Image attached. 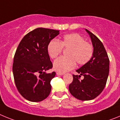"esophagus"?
Returning a JSON list of instances; mask_svg holds the SVG:
<instances>
[{"mask_svg":"<svg viewBox=\"0 0 120 120\" xmlns=\"http://www.w3.org/2000/svg\"><path fill=\"white\" fill-rule=\"evenodd\" d=\"M56 74L58 75H60V76H61V75H64V73H61V72H59V71L57 72Z\"/></svg>","mask_w":120,"mask_h":120,"instance_id":"obj_1","label":"esophagus"}]
</instances>
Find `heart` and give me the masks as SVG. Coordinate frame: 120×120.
I'll return each mask as SVG.
<instances>
[{
	"label": "heart",
	"mask_w": 120,
	"mask_h": 120,
	"mask_svg": "<svg viewBox=\"0 0 120 120\" xmlns=\"http://www.w3.org/2000/svg\"><path fill=\"white\" fill-rule=\"evenodd\" d=\"M63 47L69 48L68 57H59L53 64L54 68L61 73L74 68L76 62L79 65L86 64L91 59L94 53L93 45L77 33L65 35L59 41L56 39L50 41L47 45V52L50 58L54 59L61 53Z\"/></svg>",
	"instance_id": "heart-1"
}]
</instances>
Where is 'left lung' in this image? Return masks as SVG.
Returning <instances> with one entry per match:
<instances>
[{"mask_svg":"<svg viewBox=\"0 0 120 120\" xmlns=\"http://www.w3.org/2000/svg\"><path fill=\"white\" fill-rule=\"evenodd\" d=\"M85 30L94 47L93 57L76 70L79 75H73V82L68 87L72 96L82 101L94 99L103 91L109 71V59L103 44L93 33ZM81 75L84 76L82 80H80Z\"/></svg>","mask_w":120,"mask_h":120,"instance_id":"1","label":"left lung"}]
</instances>
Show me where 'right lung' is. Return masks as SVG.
Wrapping results in <instances>:
<instances>
[{
	"mask_svg": "<svg viewBox=\"0 0 120 120\" xmlns=\"http://www.w3.org/2000/svg\"><path fill=\"white\" fill-rule=\"evenodd\" d=\"M59 34V30L39 27L27 34L19 44L12 71L18 91L29 101H43L50 93V81L56 73L45 72L53 67L47 48Z\"/></svg>",
	"mask_w": 120,
	"mask_h": 120,
	"instance_id": "obj_1",
	"label": "right lung"
}]
</instances>
